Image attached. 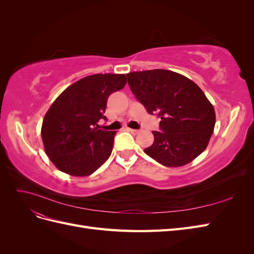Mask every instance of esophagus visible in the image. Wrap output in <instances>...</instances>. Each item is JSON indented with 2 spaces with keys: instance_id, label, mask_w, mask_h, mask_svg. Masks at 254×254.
I'll use <instances>...</instances> for the list:
<instances>
[{
  "instance_id": "34e87169",
  "label": "esophagus",
  "mask_w": 254,
  "mask_h": 254,
  "mask_svg": "<svg viewBox=\"0 0 254 254\" xmlns=\"http://www.w3.org/2000/svg\"><path fill=\"white\" fill-rule=\"evenodd\" d=\"M128 131H130V132L133 133V134L140 133V130H137V129H131V128H128Z\"/></svg>"
}]
</instances>
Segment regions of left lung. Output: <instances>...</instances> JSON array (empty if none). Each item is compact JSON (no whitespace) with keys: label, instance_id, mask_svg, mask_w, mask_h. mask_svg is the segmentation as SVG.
I'll use <instances>...</instances> for the list:
<instances>
[{"label":"left lung","instance_id":"left-lung-1","mask_svg":"<svg viewBox=\"0 0 254 254\" xmlns=\"http://www.w3.org/2000/svg\"><path fill=\"white\" fill-rule=\"evenodd\" d=\"M127 78L137 101L161 119L146 155L167 167L183 166L200 155L215 126L214 108L202 90L186 76L160 68L128 73Z\"/></svg>","mask_w":254,"mask_h":254}]
</instances>
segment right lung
<instances>
[{
  "label": "right lung",
  "mask_w": 254,
  "mask_h": 254,
  "mask_svg": "<svg viewBox=\"0 0 254 254\" xmlns=\"http://www.w3.org/2000/svg\"><path fill=\"white\" fill-rule=\"evenodd\" d=\"M125 74H94L61 93L43 119L44 150L59 171L83 177L94 173L110 157L115 131L99 129L107 99L125 87Z\"/></svg>",
  "instance_id": "right-lung-1"
}]
</instances>
